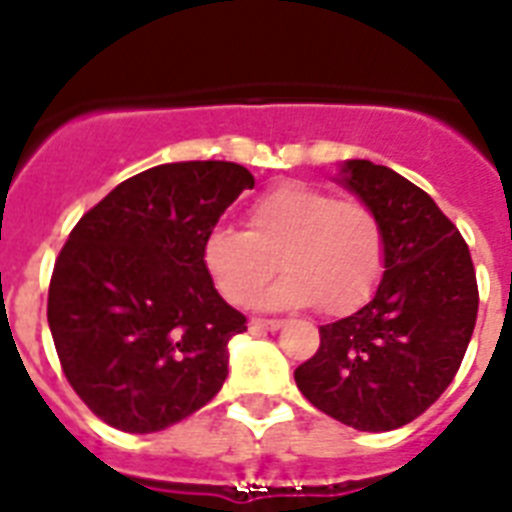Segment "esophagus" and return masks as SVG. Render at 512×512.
<instances>
[{"label": "esophagus", "mask_w": 512, "mask_h": 512, "mask_svg": "<svg viewBox=\"0 0 512 512\" xmlns=\"http://www.w3.org/2000/svg\"><path fill=\"white\" fill-rule=\"evenodd\" d=\"M284 327V321L279 319H252L249 321V329L252 332H279Z\"/></svg>", "instance_id": "34e87169"}]
</instances>
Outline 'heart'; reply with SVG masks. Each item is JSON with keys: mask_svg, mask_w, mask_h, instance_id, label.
I'll use <instances>...</instances> for the list:
<instances>
[{"mask_svg": "<svg viewBox=\"0 0 512 512\" xmlns=\"http://www.w3.org/2000/svg\"><path fill=\"white\" fill-rule=\"evenodd\" d=\"M263 303L300 308L319 303L345 316L372 297L385 268V236L372 207L337 199L305 183H281L244 212V231L215 225L201 244V263L220 295L249 305L276 273Z\"/></svg>", "mask_w": 512, "mask_h": 512, "instance_id": "obj_1", "label": "heart"}]
</instances>
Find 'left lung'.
<instances>
[{"label":"left lung","instance_id":"obj_1","mask_svg":"<svg viewBox=\"0 0 512 512\" xmlns=\"http://www.w3.org/2000/svg\"><path fill=\"white\" fill-rule=\"evenodd\" d=\"M337 183L380 220L385 271L364 308L319 329L295 382L342 425L382 433L420 417L454 380L476 327V271L452 220L406 177L348 159Z\"/></svg>","mask_w":512,"mask_h":512}]
</instances>
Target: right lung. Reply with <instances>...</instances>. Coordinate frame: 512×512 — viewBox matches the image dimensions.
Returning <instances> with one entry per match:
<instances>
[{
  "mask_svg": "<svg viewBox=\"0 0 512 512\" xmlns=\"http://www.w3.org/2000/svg\"><path fill=\"white\" fill-rule=\"evenodd\" d=\"M255 188L233 162H175L124 180L76 223L47 297L76 396L124 433H156L212 401L247 319L217 295L201 244Z\"/></svg>",
  "mask_w": 512,
  "mask_h": 512,
  "instance_id": "1",
  "label": "right lung"
}]
</instances>
